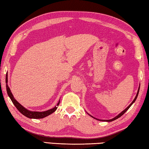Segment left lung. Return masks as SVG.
<instances>
[{
  "instance_id": "1",
  "label": "left lung",
  "mask_w": 149,
  "mask_h": 149,
  "mask_svg": "<svg viewBox=\"0 0 149 149\" xmlns=\"http://www.w3.org/2000/svg\"><path fill=\"white\" fill-rule=\"evenodd\" d=\"M139 89H140V86H139V89H138V91H137V95H136V96H135V99H134V100H133V102L131 103V104L128 106V107L125 108V109L124 110H123L122 112L121 113H120L119 114H118V116H116L115 118H113V119H111V120H99V119H97V118H94L93 116H91L90 114H89V116H91V117H93V118H95V119H96V120H99V121H102V122H112V121H114V120H116V119H118V118H119L120 117H121L124 114V113L126 112V111H127L128 109H129V108H130V107L131 106H132L133 103H134V102L136 100V99H137V96H138V94H139Z\"/></svg>"
}]
</instances>
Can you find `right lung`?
<instances>
[{"instance_id": "obj_1", "label": "right lung", "mask_w": 149, "mask_h": 149, "mask_svg": "<svg viewBox=\"0 0 149 149\" xmlns=\"http://www.w3.org/2000/svg\"><path fill=\"white\" fill-rule=\"evenodd\" d=\"M7 83H8V74H7L6 73V91H7V93H8V95L9 96V97L10 98L12 102H13V104H14L15 107H16L17 109L19 111V112H21L22 114L24 115L25 116H26L27 118H33V119H41V118H43L47 116L52 114L54 112H55L60 104V101H59L58 102V104L56 107H54L53 108H52V109L48 110L47 111H44V112H33V111L28 110L27 109H26V108H24L23 106L20 104L19 103L14 99L13 97V95H12V93L11 92L10 89V87H8Z\"/></svg>"}]
</instances>
